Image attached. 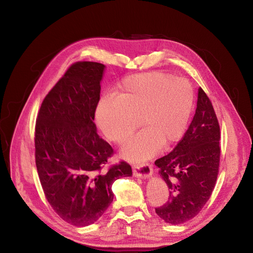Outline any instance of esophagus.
<instances>
[{
	"label": "esophagus",
	"instance_id": "obj_1",
	"mask_svg": "<svg viewBox=\"0 0 253 253\" xmlns=\"http://www.w3.org/2000/svg\"><path fill=\"white\" fill-rule=\"evenodd\" d=\"M153 174V167L149 163H143L133 167V175L137 178H149Z\"/></svg>",
	"mask_w": 253,
	"mask_h": 253
}]
</instances>
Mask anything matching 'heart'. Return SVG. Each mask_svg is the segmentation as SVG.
Wrapping results in <instances>:
<instances>
[{
    "label": "heart",
    "instance_id": "1",
    "mask_svg": "<svg viewBox=\"0 0 253 253\" xmlns=\"http://www.w3.org/2000/svg\"><path fill=\"white\" fill-rule=\"evenodd\" d=\"M189 81L165 72H149L125 78L116 98L100 99L95 111L97 126L113 143L123 144L140 123L144 128L124 148L131 161L153 157L160 145L169 147L181 139L193 107Z\"/></svg>",
    "mask_w": 253,
    "mask_h": 253
}]
</instances>
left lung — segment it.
I'll use <instances>...</instances> for the list:
<instances>
[{
  "mask_svg": "<svg viewBox=\"0 0 253 253\" xmlns=\"http://www.w3.org/2000/svg\"><path fill=\"white\" fill-rule=\"evenodd\" d=\"M220 136L211 102L199 87L197 108L186 133L169 155L155 162L170 189L169 200L156 209L166 223L187 222L208 203L220 167Z\"/></svg>",
  "mask_w": 253,
  "mask_h": 253,
  "instance_id": "1",
  "label": "left lung"
}]
</instances>
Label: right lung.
Instances as JSON below:
<instances>
[{
  "mask_svg": "<svg viewBox=\"0 0 253 253\" xmlns=\"http://www.w3.org/2000/svg\"><path fill=\"white\" fill-rule=\"evenodd\" d=\"M106 66L77 62L44 97L36 124V164L44 195L64 221L93 224L112 204L113 183L130 177L121 162L104 171L112 146L93 122Z\"/></svg>",
  "mask_w": 253,
  "mask_h": 253,
  "instance_id": "right-lung-1",
  "label": "right lung"
}]
</instances>
